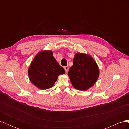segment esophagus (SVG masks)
I'll use <instances>...</instances> for the list:
<instances>
[{"label":"esophagus","instance_id":"1","mask_svg":"<svg viewBox=\"0 0 129 129\" xmlns=\"http://www.w3.org/2000/svg\"><path fill=\"white\" fill-rule=\"evenodd\" d=\"M64 70H65V72H66V73H67L68 71V69H69L68 66H65V67H64Z\"/></svg>","mask_w":129,"mask_h":129}]
</instances>
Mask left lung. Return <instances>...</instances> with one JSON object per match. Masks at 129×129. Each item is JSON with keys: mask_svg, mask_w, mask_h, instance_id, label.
Wrapping results in <instances>:
<instances>
[{"mask_svg": "<svg viewBox=\"0 0 129 129\" xmlns=\"http://www.w3.org/2000/svg\"><path fill=\"white\" fill-rule=\"evenodd\" d=\"M68 76L74 88L85 91L95 83L99 76V69L92 57L77 53L74 58L73 65L69 69Z\"/></svg>", "mask_w": 129, "mask_h": 129, "instance_id": "obj_1", "label": "left lung"}]
</instances>
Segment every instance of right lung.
Segmentation results:
<instances>
[{
	"instance_id": "right-lung-1",
	"label": "right lung",
	"mask_w": 129,
	"mask_h": 129,
	"mask_svg": "<svg viewBox=\"0 0 129 129\" xmlns=\"http://www.w3.org/2000/svg\"><path fill=\"white\" fill-rule=\"evenodd\" d=\"M64 73V68L53 57L51 50L39 53L28 69V76L31 82L42 90L52 87L58 76Z\"/></svg>"
}]
</instances>
